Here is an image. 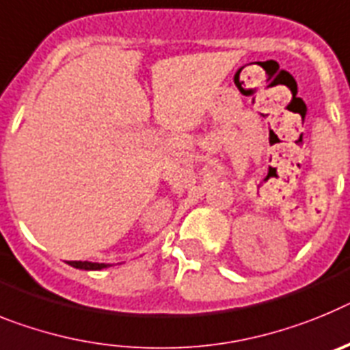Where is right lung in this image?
<instances>
[{"mask_svg":"<svg viewBox=\"0 0 350 350\" xmlns=\"http://www.w3.org/2000/svg\"><path fill=\"white\" fill-rule=\"evenodd\" d=\"M70 266L77 267V269H86V271H100V269H105L111 264L103 262H90V260H68Z\"/></svg>","mask_w":350,"mask_h":350,"instance_id":"1","label":"right lung"}]
</instances>
